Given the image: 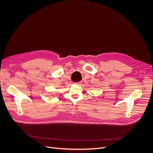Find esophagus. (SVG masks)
I'll list each match as a JSON object with an SVG mask.
<instances>
[{"mask_svg":"<svg viewBox=\"0 0 153 153\" xmlns=\"http://www.w3.org/2000/svg\"><path fill=\"white\" fill-rule=\"evenodd\" d=\"M81 83H82V82H81V81H79V82H74V84L75 85H80V84H81Z\"/></svg>","mask_w":153,"mask_h":153,"instance_id":"obj_1","label":"esophagus"}]
</instances>
